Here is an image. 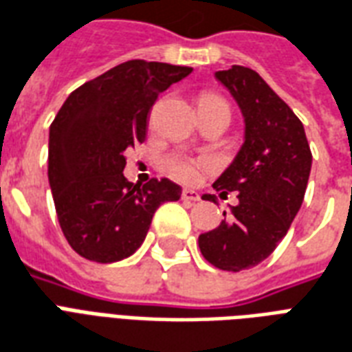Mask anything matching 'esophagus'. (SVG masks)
Listing matches in <instances>:
<instances>
[{
	"label": "esophagus",
	"instance_id": "esophagus-1",
	"mask_svg": "<svg viewBox=\"0 0 352 352\" xmlns=\"http://www.w3.org/2000/svg\"><path fill=\"white\" fill-rule=\"evenodd\" d=\"M182 198H184V200H189V202H197V200H200V195H198L195 189H184V191H182Z\"/></svg>",
	"mask_w": 352,
	"mask_h": 352
}]
</instances>
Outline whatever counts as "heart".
Returning a JSON list of instances; mask_svg holds the SVG:
<instances>
[{"label": "heart", "instance_id": "b5f03b06", "mask_svg": "<svg viewBox=\"0 0 352 352\" xmlns=\"http://www.w3.org/2000/svg\"><path fill=\"white\" fill-rule=\"evenodd\" d=\"M200 104L226 105V102L223 98L213 96V94H204L200 98ZM211 166L213 165H211L210 160H191V157H184V155H173L166 160V170L182 182H195L200 174L210 170Z\"/></svg>", "mask_w": 352, "mask_h": 352}]
</instances>
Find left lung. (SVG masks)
I'll return each instance as SVG.
<instances>
[{
    "instance_id": "1",
    "label": "left lung",
    "mask_w": 352,
    "mask_h": 352,
    "mask_svg": "<svg viewBox=\"0 0 352 352\" xmlns=\"http://www.w3.org/2000/svg\"><path fill=\"white\" fill-rule=\"evenodd\" d=\"M245 118V142L213 189L237 192L217 228L200 234L198 247L223 271L250 269L273 254L305 200L311 152L305 126L258 72L234 65L215 72ZM204 200L217 202L215 195Z\"/></svg>"
}]
</instances>
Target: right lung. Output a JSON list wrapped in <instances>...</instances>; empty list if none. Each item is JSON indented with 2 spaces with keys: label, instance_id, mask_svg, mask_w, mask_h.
Segmentation results:
<instances>
[{
  "label": "right lung",
  "instance_id": "add662e5",
  "mask_svg": "<svg viewBox=\"0 0 352 352\" xmlns=\"http://www.w3.org/2000/svg\"><path fill=\"white\" fill-rule=\"evenodd\" d=\"M191 72L126 60L66 98L50 126L47 178L60 230L79 256L98 263L128 258L144 241L155 210L182 197V187L166 178L128 182L124 154L146 139L160 92Z\"/></svg>",
  "mask_w": 352,
  "mask_h": 352
}]
</instances>
